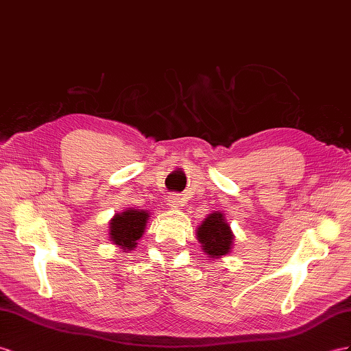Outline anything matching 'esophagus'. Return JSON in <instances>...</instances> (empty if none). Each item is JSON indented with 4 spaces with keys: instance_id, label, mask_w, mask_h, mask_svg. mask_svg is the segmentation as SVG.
<instances>
[{
    "instance_id": "esophagus-1",
    "label": "esophagus",
    "mask_w": 351,
    "mask_h": 351,
    "mask_svg": "<svg viewBox=\"0 0 351 351\" xmlns=\"http://www.w3.org/2000/svg\"><path fill=\"white\" fill-rule=\"evenodd\" d=\"M167 202L170 208H179V204H181V199H179L178 194H170L167 197Z\"/></svg>"
}]
</instances>
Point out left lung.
I'll return each instance as SVG.
<instances>
[{
  "instance_id": "obj_1",
  "label": "left lung",
  "mask_w": 351,
  "mask_h": 351,
  "mask_svg": "<svg viewBox=\"0 0 351 351\" xmlns=\"http://www.w3.org/2000/svg\"><path fill=\"white\" fill-rule=\"evenodd\" d=\"M202 250L210 259L222 258L231 252L234 234L222 212H212L195 230Z\"/></svg>"
}]
</instances>
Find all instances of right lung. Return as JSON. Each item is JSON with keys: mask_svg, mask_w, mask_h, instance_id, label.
Segmentation results:
<instances>
[{"mask_svg": "<svg viewBox=\"0 0 351 351\" xmlns=\"http://www.w3.org/2000/svg\"><path fill=\"white\" fill-rule=\"evenodd\" d=\"M148 219L149 215L143 209L129 208L115 213L110 221V241L121 249V252L133 250L145 232Z\"/></svg>", "mask_w": 351, "mask_h": 351, "instance_id": "1", "label": "right lung"}]
</instances>
